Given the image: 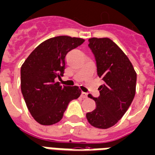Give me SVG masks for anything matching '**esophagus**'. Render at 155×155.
<instances>
[{"mask_svg": "<svg viewBox=\"0 0 155 155\" xmlns=\"http://www.w3.org/2000/svg\"><path fill=\"white\" fill-rule=\"evenodd\" d=\"M82 98L83 99H87V93H85V92H82Z\"/></svg>", "mask_w": 155, "mask_h": 155, "instance_id": "obj_1", "label": "esophagus"}]
</instances>
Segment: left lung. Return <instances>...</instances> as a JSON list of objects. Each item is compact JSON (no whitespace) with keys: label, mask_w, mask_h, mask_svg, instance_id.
I'll use <instances>...</instances> for the list:
<instances>
[{"label":"left lung","mask_w":155,"mask_h":155,"mask_svg":"<svg viewBox=\"0 0 155 155\" xmlns=\"http://www.w3.org/2000/svg\"><path fill=\"white\" fill-rule=\"evenodd\" d=\"M89 47L104 84L99 87L98 98L88 95L95 101L96 108L87 113V118L91 126L107 129L120 120L131 105L136 94L137 73L128 57L111 39L90 38Z\"/></svg>","instance_id":"obj_1"}]
</instances>
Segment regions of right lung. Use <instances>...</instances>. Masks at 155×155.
Wrapping results in <instances>:
<instances>
[{
    "label": "right lung",
    "mask_w": 155,
    "mask_h": 155,
    "mask_svg": "<svg viewBox=\"0 0 155 155\" xmlns=\"http://www.w3.org/2000/svg\"><path fill=\"white\" fill-rule=\"evenodd\" d=\"M85 40L68 36L47 39L32 51L21 67V91L33 118L41 125H53L62 119L68 103L81 95L78 87L61 86L65 57Z\"/></svg>",
    "instance_id": "right-lung-1"
}]
</instances>
